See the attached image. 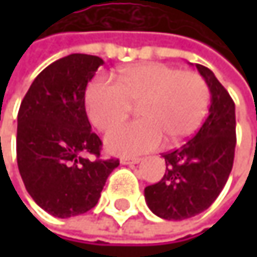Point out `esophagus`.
I'll list each match as a JSON object with an SVG mask.
<instances>
[{
	"instance_id": "obj_1",
	"label": "esophagus",
	"mask_w": 257,
	"mask_h": 257,
	"mask_svg": "<svg viewBox=\"0 0 257 257\" xmlns=\"http://www.w3.org/2000/svg\"><path fill=\"white\" fill-rule=\"evenodd\" d=\"M140 162H141V158H138V156H126V158H122L120 159V164H123V165L140 164Z\"/></svg>"
}]
</instances>
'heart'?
<instances>
[{
  "label": "heart",
  "mask_w": 257,
  "mask_h": 257,
  "mask_svg": "<svg viewBox=\"0 0 257 257\" xmlns=\"http://www.w3.org/2000/svg\"><path fill=\"white\" fill-rule=\"evenodd\" d=\"M86 111L99 131H108L128 117L138 104L141 119L114 128L105 138L110 152L135 155L159 147L164 140L179 144L202 123L210 89L193 71L147 62L120 70L117 81L98 77L86 89Z\"/></svg>",
  "instance_id": "obj_1"
}]
</instances>
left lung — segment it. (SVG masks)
Returning <instances> with one entry per match:
<instances>
[{
    "label": "left lung",
    "mask_w": 257,
    "mask_h": 257,
    "mask_svg": "<svg viewBox=\"0 0 257 257\" xmlns=\"http://www.w3.org/2000/svg\"><path fill=\"white\" fill-rule=\"evenodd\" d=\"M211 104L199 131L183 146L164 153L167 171L144 189L149 208L165 220H183L205 211L231 174L236 144L235 104L211 70L196 64Z\"/></svg>",
    "instance_id": "8db88e82"
}]
</instances>
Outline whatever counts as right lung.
Listing matches in <instances>:
<instances>
[{
    "label": "right lung",
    "mask_w": 257,
    "mask_h": 257,
    "mask_svg": "<svg viewBox=\"0 0 257 257\" xmlns=\"http://www.w3.org/2000/svg\"><path fill=\"white\" fill-rule=\"evenodd\" d=\"M104 61L73 53L44 68L18 113L16 156L31 198L55 217L93 208L119 159H101L102 141L84 108L87 83Z\"/></svg>",
    "instance_id": "add662e5"
}]
</instances>
